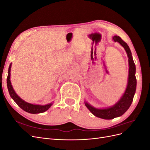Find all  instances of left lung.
Instances as JSON below:
<instances>
[{"label":"left lung","instance_id":"obj_1","mask_svg":"<svg viewBox=\"0 0 150 150\" xmlns=\"http://www.w3.org/2000/svg\"><path fill=\"white\" fill-rule=\"evenodd\" d=\"M115 42H119L124 47L127 53L129 62V74L128 81L125 92L122 94L120 100L114 106L104 109H98L91 106L87 102H85V105L88 110L95 116L104 120H111L116 117L122 116L128 110L133 102L134 95L137 88V79H136V67L133 59L131 50L125 41L119 36L115 35L112 38Z\"/></svg>","mask_w":150,"mask_h":150}]
</instances>
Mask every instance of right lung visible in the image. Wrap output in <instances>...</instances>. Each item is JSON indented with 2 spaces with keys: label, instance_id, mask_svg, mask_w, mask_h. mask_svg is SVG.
Instances as JSON below:
<instances>
[{
  "label": "right lung",
  "instance_id": "obj_1",
  "mask_svg": "<svg viewBox=\"0 0 150 150\" xmlns=\"http://www.w3.org/2000/svg\"><path fill=\"white\" fill-rule=\"evenodd\" d=\"M11 64H10L9 67H8V76L7 78V85L8 93L12 99L14 101L16 104L19 106L21 109L24 111L28 112L29 113H32V114H38V113L44 112L47 111L48 109L52 105V103L46 104V105H39V104H33L29 103H27L23 99H22L13 90L12 86L11 83Z\"/></svg>",
  "mask_w": 150,
  "mask_h": 150
}]
</instances>
